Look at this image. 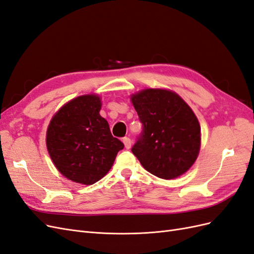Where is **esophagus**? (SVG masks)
Wrapping results in <instances>:
<instances>
[{
    "label": "esophagus",
    "mask_w": 254,
    "mask_h": 254,
    "mask_svg": "<svg viewBox=\"0 0 254 254\" xmlns=\"http://www.w3.org/2000/svg\"><path fill=\"white\" fill-rule=\"evenodd\" d=\"M123 143H124L126 149H129L131 147V141H130L129 137H124V139H123Z\"/></svg>",
    "instance_id": "esophagus-1"
}]
</instances>
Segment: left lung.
Here are the masks:
<instances>
[{
    "label": "left lung",
    "instance_id": "left-lung-1",
    "mask_svg": "<svg viewBox=\"0 0 254 254\" xmlns=\"http://www.w3.org/2000/svg\"><path fill=\"white\" fill-rule=\"evenodd\" d=\"M143 124L131 149L142 166L161 179L186 174L200 151L201 128L186 101L175 91L146 88L130 95Z\"/></svg>",
    "mask_w": 254,
    "mask_h": 254
}]
</instances>
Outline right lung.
Returning a JSON list of instances; mask_svg holds the SVG:
<instances>
[{
	"label": "right lung",
	"mask_w": 254,
	"mask_h": 254,
	"mask_svg": "<svg viewBox=\"0 0 254 254\" xmlns=\"http://www.w3.org/2000/svg\"><path fill=\"white\" fill-rule=\"evenodd\" d=\"M102 98L90 93L65 103L53 115L47 130V148L54 165L66 179L91 186L108 174L124 148L113 137L99 111Z\"/></svg>",
	"instance_id": "obj_1"
}]
</instances>
